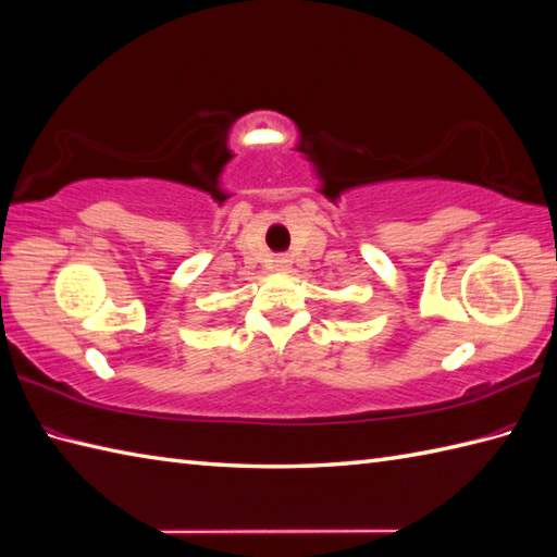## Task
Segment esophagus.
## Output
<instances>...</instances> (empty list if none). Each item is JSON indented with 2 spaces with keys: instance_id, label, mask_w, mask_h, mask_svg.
Segmentation results:
<instances>
[{
  "instance_id": "34e87169",
  "label": "esophagus",
  "mask_w": 557,
  "mask_h": 557,
  "mask_svg": "<svg viewBox=\"0 0 557 557\" xmlns=\"http://www.w3.org/2000/svg\"><path fill=\"white\" fill-rule=\"evenodd\" d=\"M273 268L277 270V273H287V270L292 268V258L289 256H277L273 261Z\"/></svg>"
}]
</instances>
